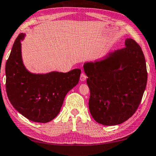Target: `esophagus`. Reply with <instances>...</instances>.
Listing matches in <instances>:
<instances>
[{"label":"esophagus","instance_id":"obj_1","mask_svg":"<svg viewBox=\"0 0 156 156\" xmlns=\"http://www.w3.org/2000/svg\"><path fill=\"white\" fill-rule=\"evenodd\" d=\"M86 79H87L86 75H85V73H82L81 74V76H80V81H84L86 80Z\"/></svg>","mask_w":156,"mask_h":156}]
</instances>
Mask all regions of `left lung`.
I'll return each instance as SVG.
<instances>
[{
	"label": "left lung",
	"mask_w": 156,
	"mask_h": 156,
	"mask_svg": "<svg viewBox=\"0 0 156 156\" xmlns=\"http://www.w3.org/2000/svg\"><path fill=\"white\" fill-rule=\"evenodd\" d=\"M90 90V112L105 126L122 124L133 115L145 92L147 73L140 47L133 39L102 60L84 63Z\"/></svg>",
	"instance_id": "left-lung-1"
}]
</instances>
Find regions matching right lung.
<instances>
[{
    "label": "right lung",
    "instance_id": "obj_1",
    "mask_svg": "<svg viewBox=\"0 0 156 156\" xmlns=\"http://www.w3.org/2000/svg\"><path fill=\"white\" fill-rule=\"evenodd\" d=\"M26 34L14 42L5 66L6 90L11 105L30 121L47 123L60 113L64 98L78 83L81 70L68 73H33L22 60V43Z\"/></svg>",
    "mask_w": 156,
    "mask_h": 156
}]
</instances>
